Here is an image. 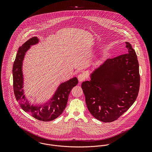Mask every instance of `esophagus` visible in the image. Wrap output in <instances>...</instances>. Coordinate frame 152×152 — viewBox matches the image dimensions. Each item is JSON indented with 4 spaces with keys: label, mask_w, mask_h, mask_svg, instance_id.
Segmentation results:
<instances>
[{
    "label": "esophagus",
    "mask_w": 152,
    "mask_h": 152,
    "mask_svg": "<svg viewBox=\"0 0 152 152\" xmlns=\"http://www.w3.org/2000/svg\"><path fill=\"white\" fill-rule=\"evenodd\" d=\"M86 77L84 74H80L78 75V80L80 82L84 81L86 80Z\"/></svg>",
    "instance_id": "34e87169"
}]
</instances>
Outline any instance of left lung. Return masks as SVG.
I'll list each match as a JSON object with an SVG mask.
<instances>
[{"label":"left lung","instance_id":"left-lung-1","mask_svg":"<svg viewBox=\"0 0 152 152\" xmlns=\"http://www.w3.org/2000/svg\"><path fill=\"white\" fill-rule=\"evenodd\" d=\"M126 44L127 53L108 58L93 72L90 81L81 85L89 111L104 122L117 120L138 95L139 63L135 51L129 43Z\"/></svg>","mask_w":152,"mask_h":152}]
</instances>
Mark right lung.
<instances>
[{
    "label": "right lung",
    "mask_w": 152,
    "mask_h": 152,
    "mask_svg": "<svg viewBox=\"0 0 152 152\" xmlns=\"http://www.w3.org/2000/svg\"><path fill=\"white\" fill-rule=\"evenodd\" d=\"M38 42V39L36 37H33L19 48L12 70L13 91L17 102L25 112L39 121L48 122L56 119L63 113L66 107L68 95L71 89L77 85L78 82L77 78L74 77L61 84L51 101L45 105L41 107L31 105L23 95L22 62L25 53L30 47V45Z\"/></svg>",
    "instance_id": "right-lung-1"
}]
</instances>
